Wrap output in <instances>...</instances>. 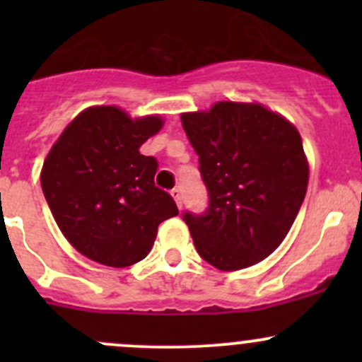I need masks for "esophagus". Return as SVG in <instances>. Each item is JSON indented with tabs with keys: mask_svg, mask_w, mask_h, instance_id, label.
Returning a JSON list of instances; mask_svg holds the SVG:
<instances>
[{
	"mask_svg": "<svg viewBox=\"0 0 362 362\" xmlns=\"http://www.w3.org/2000/svg\"><path fill=\"white\" fill-rule=\"evenodd\" d=\"M171 196H173L177 206L182 208V192H180V189H173V191H171Z\"/></svg>",
	"mask_w": 362,
	"mask_h": 362,
	"instance_id": "esophagus-1",
	"label": "esophagus"
}]
</instances>
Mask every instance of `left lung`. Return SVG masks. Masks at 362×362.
Listing matches in <instances>:
<instances>
[{"label":"left lung","instance_id":"left-lung-1","mask_svg":"<svg viewBox=\"0 0 362 362\" xmlns=\"http://www.w3.org/2000/svg\"><path fill=\"white\" fill-rule=\"evenodd\" d=\"M180 119L208 191L204 214H184L196 250L222 272L249 268L284 242L305 199L301 136L259 103L218 101Z\"/></svg>","mask_w":362,"mask_h":362}]
</instances>
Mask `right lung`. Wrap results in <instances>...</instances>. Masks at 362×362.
<instances>
[{
    "label": "right lung",
    "instance_id": "right-lung-1",
    "mask_svg": "<svg viewBox=\"0 0 362 362\" xmlns=\"http://www.w3.org/2000/svg\"><path fill=\"white\" fill-rule=\"evenodd\" d=\"M159 115L131 119L117 107L75 117L42 168V189L66 240L80 254L113 268L147 257L158 226L178 215L156 187L158 160L140 147L163 127Z\"/></svg>",
    "mask_w": 362,
    "mask_h": 362
}]
</instances>
